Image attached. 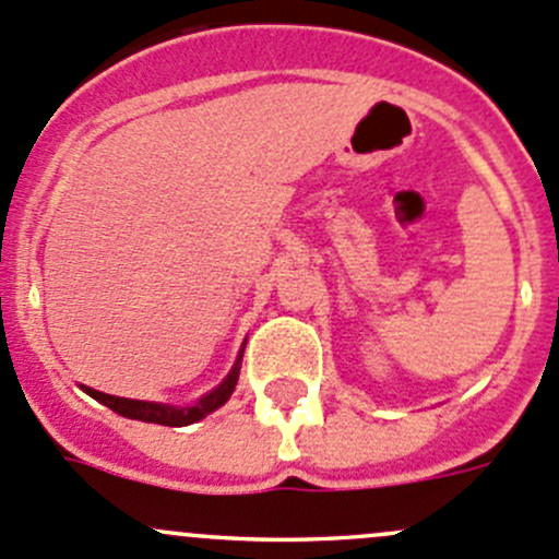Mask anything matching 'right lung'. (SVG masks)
Here are the masks:
<instances>
[{
  "instance_id": "1",
  "label": "right lung",
  "mask_w": 559,
  "mask_h": 559,
  "mask_svg": "<svg viewBox=\"0 0 559 559\" xmlns=\"http://www.w3.org/2000/svg\"><path fill=\"white\" fill-rule=\"evenodd\" d=\"M242 352H246V344H242L240 355H237L235 366L226 373L224 382L218 388H213L210 393H204L197 404L191 406H175V404H160V401H139V399H119V395L100 393V390H92L86 384H81L86 395H92L95 401H100L103 406L114 409L117 415L130 417V420H144V424H158V426H191L202 417H207L210 412H215L218 406H224L229 401V395L235 393L237 379H240V362Z\"/></svg>"
}]
</instances>
